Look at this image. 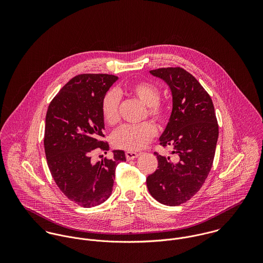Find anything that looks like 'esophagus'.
Instances as JSON below:
<instances>
[{
  "instance_id": "esophagus-1",
  "label": "esophagus",
  "mask_w": 263,
  "mask_h": 263,
  "mask_svg": "<svg viewBox=\"0 0 263 263\" xmlns=\"http://www.w3.org/2000/svg\"><path fill=\"white\" fill-rule=\"evenodd\" d=\"M140 156L139 153H136V152H126L125 153V157L127 160H134L136 158H138Z\"/></svg>"
}]
</instances>
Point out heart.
Returning a JSON list of instances; mask_svg holds the SVG:
<instances>
[{"label":"heart","instance_id":"obj_1","mask_svg":"<svg viewBox=\"0 0 263 263\" xmlns=\"http://www.w3.org/2000/svg\"><path fill=\"white\" fill-rule=\"evenodd\" d=\"M132 96L147 106V114L153 120L162 124L168 118V108L159 101L160 90L150 82H139L128 88ZM120 96L117 91H108L102 100V115L104 121L109 125H115L119 121ZM156 136V127L151 122L138 125L126 124L113 133L111 142L118 149L139 151L145 148Z\"/></svg>","mask_w":263,"mask_h":263}]
</instances>
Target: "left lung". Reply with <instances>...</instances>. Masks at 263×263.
I'll use <instances>...</instances> for the list:
<instances>
[{"label":"left lung","instance_id":"1","mask_svg":"<svg viewBox=\"0 0 263 263\" xmlns=\"http://www.w3.org/2000/svg\"><path fill=\"white\" fill-rule=\"evenodd\" d=\"M151 75L163 80L172 94V112L159 141L175 158L161 156L158 169L148 176L151 195L175 206L189 200L204 183L215 157L219 125L212 98L182 68H161Z\"/></svg>","mask_w":263,"mask_h":263}]
</instances>
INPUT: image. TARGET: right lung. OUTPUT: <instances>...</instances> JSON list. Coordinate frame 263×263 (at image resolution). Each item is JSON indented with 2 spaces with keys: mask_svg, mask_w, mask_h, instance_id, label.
<instances>
[{
  "mask_svg": "<svg viewBox=\"0 0 263 263\" xmlns=\"http://www.w3.org/2000/svg\"><path fill=\"white\" fill-rule=\"evenodd\" d=\"M118 77L83 74L70 80L50 102L44 129V150L61 191L83 208L103 203L112 192L115 168L124 151L93 162L96 151L109 150L104 138L102 100Z\"/></svg>",
  "mask_w": 263,
  "mask_h": 263,
  "instance_id": "right-lung-1",
  "label": "right lung"
}]
</instances>
